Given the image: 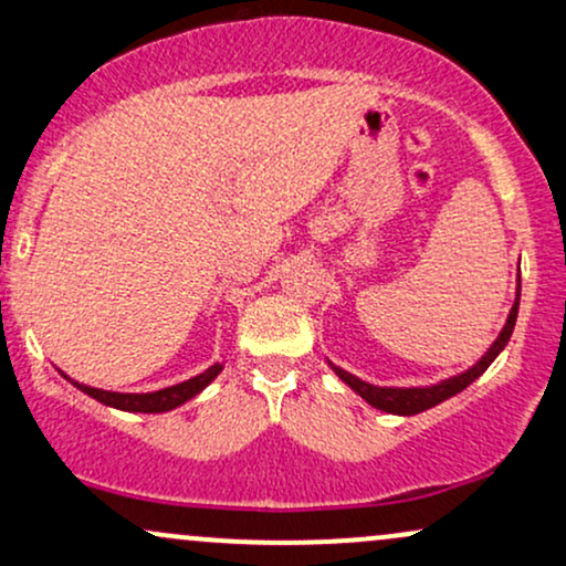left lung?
Here are the masks:
<instances>
[{
	"instance_id": "left-lung-1",
	"label": "left lung",
	"mask_w": 566,
	"mask_h": 566,
	"mask_svg": "<svg viewBox=\"0 0 566 566\" xmlns=\"http://www.w3.org/2000/svg\"><path fill=\"white\" fill-rule=\"evenodd\" d=\"M518 297H522V279H518V284H516V301H513V305H511L509 319H505L503 329H500V335L495 337V343H492V346L486 348V354L482 356V359H479L473 367L465 369V373L452 375V378L433 382V386H412V388L373 386V382L356 378V375L346 373V369H340L337 365H333V361H327V365L333 367V373L337 375V378L346 382L350 391L359 394L369 407L382 409V412H388V415H418V412H426V409L437 407V405H441V401L450 399V396L460 394V391H463V388H469L476 378H482V373L492 365V361L497 359L500 350L509 346L511 333H513V324H516V316H518Z\"/></svg>"
}]
</instances>
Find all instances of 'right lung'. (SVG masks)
<instances>
[{
    "label": "right lung",
    "mask_w": 566,
    "mask_h": 566,
    "mask_svg": "<svg viewBox=\"0 0 566 566\" xmlns=\"http://www.w3.org/2000/svg\"><path fill=\"white\" fill-rule=\"evenodd\" d=\"M220 369H223V365H212V367H207L205 373H199L197 378H188L184 382H178V386L159 388V391H148V394L103 391V388H93V386H84V382L71 380L66 373H61V375L66 380L74 382L82 394L93 396L95 401H101V405H106V407L122 409V412H170V409L186 405L188 399H193V396L205 391V388L218 378Z\"/></svg>",
    "instance_id": "right-lung-1"
}]
</instances>
